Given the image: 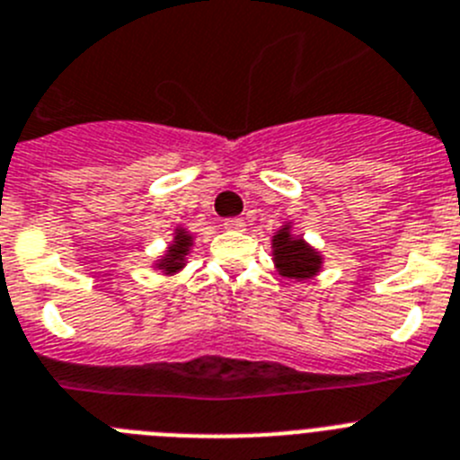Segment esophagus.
Instances as JSON below:
<instances>
[{
  "label": "esophagus",
  "mask_w": 460,
  "mask_h": 460,
  "mask_svg": "<svg viewBox=\"0 0 460 460\" xmlns=\"http://www.w3.org/2000/svg\"><path fill=\"white\" fill-rule=\"evenodd\" d=\"M222 225H225V229H229V231H243V229H245V220H243V217H226Z\"/></svg>",
  "instance_id": "obj_1"
}]
</instances>
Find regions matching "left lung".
<instances>
[{"label": "left lung", "mask_w": 460, "mask_h": 460, "mask_svg": "<svg viewBox=\"0 0 460 460\" xmlns=\"http://www.w3.org/2000/svg\"><path fill=\"white\" fill-rule=\"evenodd\" d=\"M272 247H275V263L284 277L309 279L321 268L318 252H314L302 238H293L288 234V226L277 231V235L272 238Z\"/></svg>", "instance_id": "left-lung-1"}]
</instances>
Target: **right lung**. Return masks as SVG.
<instances>
[{
    "instance_id": "1",
    "label": "right lung",
    "mask_w": 460,
    "mask_h": 460,
    "mask_svg": "<svg viewBox=\"0 0 460 460\" xmlns=\"http://www.w3.org/2000/svg\"><path fill=\"white\" fill-rule=\"evenodd\" d=\"M190 234H185V231H176V238H173V245L169 247L167 256H164L163 261H160L158 266L163 268L164 272H176L181 270V266H183V256L188 254V247H190Z\"/></svg>"
}]
</instances>
